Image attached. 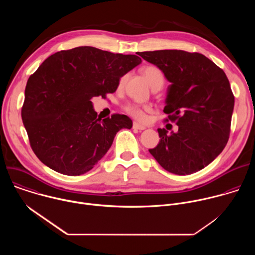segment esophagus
<instances>
[{
	"label": "esophagus",
	"instance_id": "obj_1",
	"mask_svg": "<svg viewBox=\"0 0 255 255\" xmlns=\"http://www.w3.org/2000/svg\"><path fill=\"white\" fill-rule=\"evenodd\" d=\"M133 128H134V129H137V130H144V129H146V127H144L143 125H140V124H138V123H136V122L133 123Z\"/></svg>",
	"mask_w": 255,
	"mask_h": 255
}]
</instances>
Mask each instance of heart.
Returning <instances> with one entry per match:
<instances>
[{"instance_id": "b5f03b06", "label": "heart", "mask_w": 255, "mask_h": 255, "mask_svg": "<svg viewBox=\"0 0 255 255\" xmlns=\"http://www.w3.org/2000/svg\"><path fill=\"white\" fill-rule=\"evenodd\" d=\"M142 74L146 79V81L148 82V84L150 85L151 88L155 87V86H162L163 82H164V78L161 70L153 65H149V66H145L142 68ZM125 111L132 116L133 118H135L136 120L143 122L146 120L147 116L146 113L151 111V108L149 106H140L137 104H128L125 107Z\"/></svg>"}]
</instances>
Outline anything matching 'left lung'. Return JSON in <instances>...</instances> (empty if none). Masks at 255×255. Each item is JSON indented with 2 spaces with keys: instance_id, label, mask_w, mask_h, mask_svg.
I'll return each mask as SVG.
<instances>
[{
  "instance_id": "1",
  "label": "left lung",
  "mask_w": 255,
  "mask_h": 255,
  "mask_svg": "<svg viewBox=\"0 0 255 255\" xmlns=\"http://www.w3.org/2000/svg\"><path fill=\"white\" fill-rule=\"evenodd\" d=\"M138 55L156 65L170 83L163 112L178 126L170 134L157 129L160 140L150 154L174 174L203 169L229 139L234 96L225 72L198 52L155 50Z\"/></svg>"
}]
</instances>
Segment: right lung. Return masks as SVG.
<instances>
[{"mask_svg": "<svg viewBox=\"0 0 255 255\" xmlns=\"http://www.w3.org/2000/svg\"><path fill=\"white\" fill-rule=\"evenodd\" d=\"M140 63L137 55L92 46L61 50L46 58L30 76L22 107L31 148L40 161L66 175L91 170L117 132L132 128L126 115L97 118L92 99L114 93L120 79Z\"/></svg>", "mask_w": 255, "mask_h": 255, "instance_id": "right-lung-1", "label": "right lung"}]
</instances>
